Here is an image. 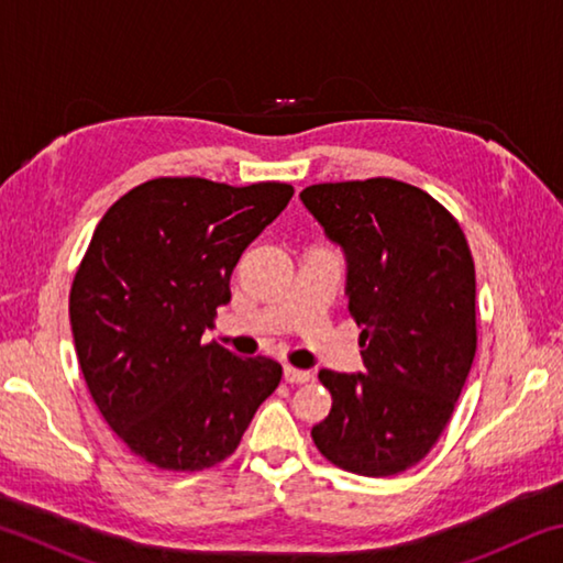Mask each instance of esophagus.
Wrapping results in <instances>:
<instances>
[{
    "label": "esophagus",
    "mask_w": 563,
    "mask_h": 563,
    "mask_svg": "<svg viewBox=\"0 0 563 563\" xmlns=\"http://www.w3.org/2000/svg\"><path fill=\"white\" fill-rule=\"evenodd\" d=\"M283 379L288 385H305L310 383V373L308 369H295V367H285L283 369Z\"/></svg>",
    "instance_id": "obj_1"
}]
</instances>
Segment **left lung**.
I'll return each mask as SVG.
<instances>
[{
	"mask_svg": "<svg viewBox=\"0 0 563 563\" xmlns=\"http://www.w3.org/2000/svg\"><path fill=\"white\" fill-rule=\"evenodd\" d=\"M347 261V310L365 375L320 369L332 409L312 427L340 470L393 476L424 460L452 419L476 352L474 261L460 223L395 178L300 194Z\"/></svg>",
	"mask_w": 563,
	"mask_h": 563,
	"instance_id": "obj_1",
	"label": "left lung"
}]
</instances>
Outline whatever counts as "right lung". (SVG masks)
<instances>
[{"mask_svg": "<svg viewBox=\"0 0 563 563\" xmlns=\"http://www.w3.org/2000/svg\"><path fill=\"white\" fill-rule=\"evenodd\" d=\"M292 186L154 178L113 203L69 295L76 357L107 424L141 460L208 470L235 452L283 367L201 338L231 300L235 263Z\"/></svg>", "mask_w": 563, "mask_h": 563, "instance_id": "right-lung-1", "label": "right lung"}]
</instances>
